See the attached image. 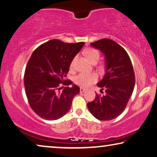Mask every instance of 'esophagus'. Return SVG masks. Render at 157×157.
I'll use <instances>...</instances> for the list:
<instances>
[{
  "label": "esophagus",
  "instance_id": "1",
  "mask_svg": "<svg viewBox=\"0 0 157 157\" xmlns=\"http://www.w3.org/2000/svg\"><path fill=\"white\" fill-rule=\"evenodd\" d=\"M86 89L83 88V87H80V92L81 93H84L85 92H86Z\"/></svg>",
  "mask_w": 157,
  "mask_h": 157
}]
</instances>
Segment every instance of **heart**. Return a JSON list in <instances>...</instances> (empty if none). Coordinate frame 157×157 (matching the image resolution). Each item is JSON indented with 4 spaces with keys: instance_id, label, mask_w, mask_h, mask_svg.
Instances as JSON below:
<instances>
[{
    "instance_id": "heart-1",
    "label": "heart",
    "mask_w": 157,
    "mask_h": 157,
    "mask_svg": "<svg viewBox=\"0 0 157 157\" xmlns=\"http://www.w3.org/2000/svg\"><path fill=\"white\" fill-rule=\"evenodd\" d=\"M85 54H86L87 58L90 59V61L92 63L94 61H98L100 57V53L97 49L94 48H87L85 51ZM76 57H74L71 61L70 63V68H72L74 67V62H75ZM97 80V74L94 73H84L82 72L78 74L74 77V83L78 85L81 87H87L90 86Z\"/></svg>"
}]
</instances>
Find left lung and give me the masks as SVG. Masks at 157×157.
Returning <instances> with one entry per match:
<instances>
[{"label":"left lung","instance_id":"1","mask_svg":"<svg viewBox=\"0 0 157 157\" xmlns=\"http://www.w3.org/2000/svg\"><path fill=\"white\" fill-rule=\"evenodd\" d=\"M90 45L105 55V74L97 83L104 94H96L87 108L98 120L114 119L124 111L132 94L135 84L133 66L126 51L114 40L104 38Z\"/></svg>","mask_w":157,"mask_h":157}]
</instances>
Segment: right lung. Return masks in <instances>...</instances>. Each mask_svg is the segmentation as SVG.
I'll list each match as a JSON object with an SVG mask.
<instances>
[{"label":"right lung","mask_w":157,"mask_h":157,"mask_svg":"<svg viewBox=\"0 0 157 157\" xmlns=\"http://www.w3.org/2000/svg\"><path fill=\"white\" fill-rule=\"evenodd\" d=\"M84 44L53 39L33 52L25 71L24 86L30 107L42 119L56 120L64 116L74 96L80 92L78 86L70 87L72 82L64 78ZM63 85L66 87L60 91Z\"/></svg>","instance_id":"1"}]
</instances>
